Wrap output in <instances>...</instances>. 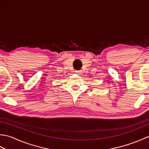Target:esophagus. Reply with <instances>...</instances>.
<instances>
[{
    "label": "esophagus",
    "instance_id": "esophagus-1",
    "mask_svg": "<svg viewBox=\"0 0 149 149\" xmlns=\"http://www.w3.org/2000/svg\"><path fill=\"white\" fill-rule=\"evenodd\" d=\"M75 72L76 73V74H77V75H80V74H81V72H79V71H75Z\"/></svg>",
    "mask_w": 149,
    "mask_h": 149
}]
</instances>
